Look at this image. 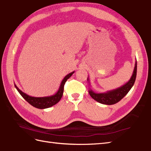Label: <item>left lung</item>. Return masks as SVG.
<instances>
[{
	"label": "left lung",
	"mask_w": 151,
	"mask_h": 151,
	"mask_svg": "<svg viewBox=\"0 0 151 151\" xmlns=\"http://www.w3.org/2000/svg\"><path fill=\"white\" fill-rule=\"evenodd\" d=\"M136 73H137V62L136 61L134 71H133L131 78L124 85L115 89L109 91L106 93H94L92 89H89V93L90 96L94 100L102 104L113 105L118 103L129 93L132 87L134 86L136 77ZM87 81L89 83L88 77H87Z\"/></svg>",
	"instance_id": "obj_1"
}]
</instances>
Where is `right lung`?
<instances>
[{"label":"right lung","mask_w":151,"mask_h":151,"mask_svg":"<svg viewBox=\"0 0 151 151\" xmlns=\"http://www.w3.org/2000/svg\"><path fill=\"white\" fill-rule=\"evenodd\" d=\"M75 71H73L71 73H69L68 75H66L60 83V86L59 87V89L53 95L49 96H44V97H34L28 95L25 93L22 92V91L19 89L15 84V87L18 91L19 93L20 94L24 99H25L28 103L30 104L31 106L38 108L40 109H46L51 107L52 106H54L56 104H57L58 101L60 100L63 95V92H64V87L65 82L67 81L68 79H69L70 77L72 76Z\"/></svg>","instance_id":"1"}]
</instances>
